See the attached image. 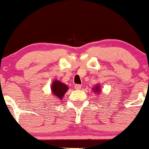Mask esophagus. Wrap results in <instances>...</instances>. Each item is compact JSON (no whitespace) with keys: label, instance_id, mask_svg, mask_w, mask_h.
<instances>
[{"label":"esophagus","instance_id":"34e87169","mask_svg":"<svg viewBox=\"0 0 149 149\" xmlns=\"http://www.w3.org/2000/svg\"><path fill=\"white\" fill-rule=\"evenodd\" d=\"M81 87H82V86H81L80 85H74V88L76 90H79L81 88Z\"/></svg>","mask_w":149,"mask_h":149}]
</instances>
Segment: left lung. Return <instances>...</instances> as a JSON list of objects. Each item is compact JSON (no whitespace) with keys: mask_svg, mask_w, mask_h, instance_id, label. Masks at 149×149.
Masks as SVG:
<instances>
[{"mask_svg":"<svg viewBox=\"0 0 149 149\" xmlns=\"http://www.w3.org/2000/svg\"><path fill=\"white\" fill-rule=\"evenodd\" d=\"M93 89V91H95V93H97V94L101 92V88H100L99 85H97L96 86L94 87Z\"/></svg>","mask_w":149,"mask_h":149,"instance_id":"8db88e82","label":"left lung"}]
</instances>
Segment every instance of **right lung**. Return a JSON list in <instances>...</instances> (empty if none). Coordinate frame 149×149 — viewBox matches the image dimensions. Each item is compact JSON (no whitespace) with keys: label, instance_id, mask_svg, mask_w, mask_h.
I'll return each instance as SVG.
<instances>
[{"label":"right lung","instance_id":"obj_1","mask_svg":"<svg viewBox=\"0 0 149 149\" xmlns=\"http://www.w3.org/2000/svg\"><path fill=\"white\" fill-rule=\"evenodd\" d=\"M68 90V86L58 80H54L51 85V91L55 96L59 99H62L64 93Z\"/></svg>","mask_w":149,"mask_h":149}]
</instances>
